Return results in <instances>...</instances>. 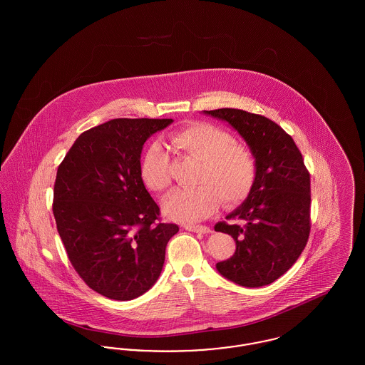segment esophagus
Returning a JSON list of instances; mask_svg holds the SVG:
<instances>
[{"mask_svg":"<svg viewBox=\"0 0 365 365\" xmlns=\"http://www.w3.org/2000/svg\"><path fill=\"white\" fill-rule=\"evenodd\" d=\"M187 231H191V232H201V234H208L210 232V228L208 226H201V225H187V226L185 227Z\"/></svg>","mask_w":365,"mask_h":365,"instance_id":"obj_1","label":"esophagus"}]
</instances>
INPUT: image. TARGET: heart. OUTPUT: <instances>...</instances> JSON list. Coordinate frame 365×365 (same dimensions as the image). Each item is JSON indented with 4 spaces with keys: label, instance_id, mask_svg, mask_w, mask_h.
Instances as JSON below:
<instances>
[{
    "label": "heart",
    "instance_id": "1",
    "mask_svg": "<svg viewBox=\"0 0 365 365\" xmlns=\"http://www.w3.org/2000/svg\"><path fill=\"white\" fill-rule=\"evenodd\" d=\"M175 150L183 157L201 161L191 190L174 191L164 201L165 215L179 223H195L210 216L220 201L227 207L247 198L257 179L255 153L220 127L210 123H192L170 135ZM140 176L155 191L171 186V156L158 142L146 149L140 161Z\"/></svg>",
    "mask_w": 365,
    "mask_h": 365
}]
</instances>
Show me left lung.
Segmentation results:
<instances>
[{
  "label": "left lung",
  "mask_w": 365,
  "mask_h": 365,
  "mask_svg": "<svg viewBox=\"0 0 365 365\" xmlns=\"http://www.w3.org/2000/svg\"><path fill=\"white\" fill-rule=\"evenodd\" d=\"M230 123L257 160V179L240 208L215 225L237 243L217 271L245 287H260L292 268L311 232V176L293 138L271 119L242 109L204 110Z\"/></svg>",
  "instance_id": "left-lung-1"
}]
</instances>
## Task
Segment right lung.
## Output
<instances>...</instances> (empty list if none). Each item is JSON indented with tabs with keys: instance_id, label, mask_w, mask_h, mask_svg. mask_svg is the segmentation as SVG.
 <instances>
[{
	"instance_id": "right-lung-1",
	"label": "right lung",
	"mask_w": 365,
	"mask_h": 365,
	"mask_svg": "<svg viewBox=\"0 0 365 365\" xmlns=\"http://www.w3.org/2000/svg\"><path fill=\"white\" fill-rule=\"evenodd\" d=\"M173 119H113L82 133L57 168L53 215L72 267L90 289L128 301L161 274L168 241L140 176L142 146Z\"/></svg>"
}]
</instances>
